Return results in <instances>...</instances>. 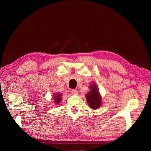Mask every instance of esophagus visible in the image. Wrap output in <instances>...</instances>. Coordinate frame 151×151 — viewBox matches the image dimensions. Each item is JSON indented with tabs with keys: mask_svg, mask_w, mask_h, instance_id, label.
<instances>
[{
	"mask_svg": "<svg viewBox=\"0 0 151 151\" xmlns=\"http://www.w3.org/2000/svg\"><path fill=\"white\" fill-rule=\"evenodd\" d=\"M71 93H72V94H73V95H77L78 91H77V90L73 89V90H72Z\"/></svg>",
	"mask_w": 151,
	"mask_h": 151,
	"instance_id": "34e87169",
	"label": "esophagus"
}]
</instances>
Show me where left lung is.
<instances>
[{
	"label": "left lung",
	"instance_id": "8db88e82",
	"mask_svg": "<svg viewBox=\"0 0 151 151\" xmlns=\"http://www.w3.org/2000/svg\"><path fill=\"white\" fill-rule=\"evenodd\" d=\"M90 88V91L86 95L87 101L91 108L94 109H98L101 104V96L99 95L96 85H92Z\"/></svg>",
	"mask_w": 151,
	"mask_h": 151
}]
</instances>
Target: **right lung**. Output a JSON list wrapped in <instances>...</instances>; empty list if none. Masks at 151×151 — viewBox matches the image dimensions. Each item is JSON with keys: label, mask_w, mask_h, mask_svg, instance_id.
I'll list each match as a JSON object with an SVG mask.
<instances>
[{"label": "right lung", "mask_w": 151, "mask_h": 151, "mask_svg": "<svg viewBox=\"0 0 151 151\" xmlns=\"http://www.w3.org/2000/svg\"><path fill=\"white\" fill-rule=\"evenodd\" d=\"M61 94H60V93H58V94H56L55 95V96H55V103H56V104H59L60 103V102L61 101Z\"/></svg>", "instance_id": "right-lung-1"}]
</instances>
